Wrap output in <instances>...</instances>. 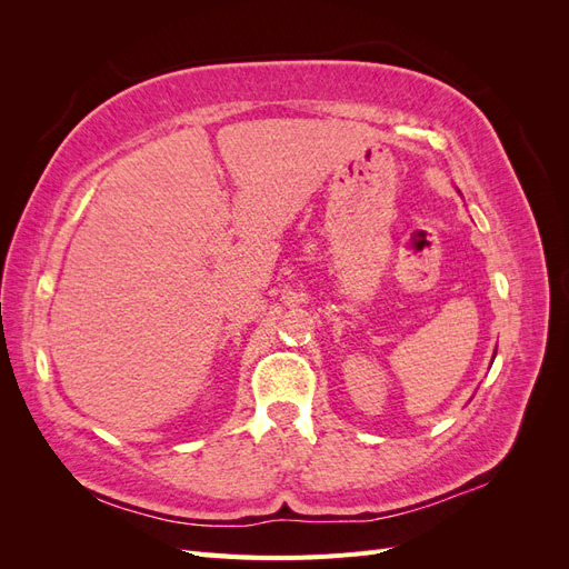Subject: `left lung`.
I'll return each instance as SVG.
<instances>
[{
	"label": "left lung",
	"instance_id": "1",
	"mask_svg": "<svg viewBox=\"0 0 569 569\" xmlns=\"http://www.w3.org/2000/svg\"><path fill=\"white\" fill-rule=\"evenodd\" d=\"M493 358H496V353H493Z\"/></svg>",
	"mask_w": 569,
	"mask_h": 569
}]
</instances>
